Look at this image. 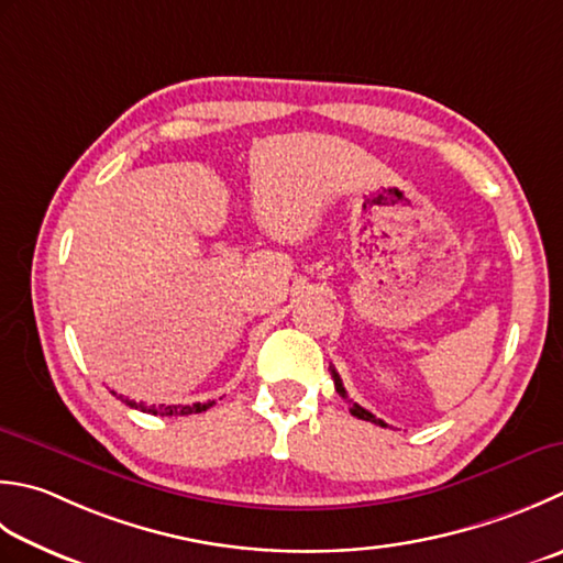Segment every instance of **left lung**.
I'll list each match as a JSON object with an SVG mask.
<instances>
[{
  "mask_svg": "<svg viewBox=\"0 0 563 563\" xmlns=\"http://www.w3.org/2000/svg\"><path fill=\"white\" fill-rule=\"evenodd\" d=\"M329 371H332V378H334V388H336V393L341 395V398H344L346 402H351V407H349V410H351V415H354V417H358V420H366V422H373V424H380V427H388V424H385L383 420H378V417L376 415H371L368 410H363V407L361 405H356L354 400H349V395H346V388H344V383H341V378H339V373L332 368V366H329Z\"/></svg>",
  "mask_w": 563,
  "mask_h": 563,
  "instance_id": "left-lung-1",
  "label": "left lung"
}]
</instances>
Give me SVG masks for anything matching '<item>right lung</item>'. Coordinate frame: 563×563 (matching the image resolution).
<instances>
[{"label": "right lung", "instance_id": "obj_1", "mask_svg": "<svg viewBox=\"0 0 563 563\" xmlns=\"http://www.w3.org/2000/svg\"><path fill=\"white\" fill-rule=\"evenodd\" d=\"M129 407H134V410H141V412H148V415H161V417H180V415H197V412H205L209 410V407L214 405V400L209 402H195V405H143V402H136V400H129V398H121Z\"/></svg>", "mask_w": 563, "mask_h": 563}]
</instances>
